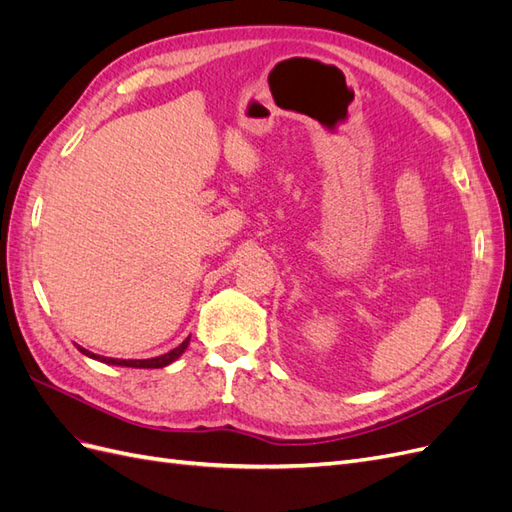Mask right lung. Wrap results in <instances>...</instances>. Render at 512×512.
Wrapping results in <instances>:
<instances>
[{"instance_id":"add662e5","label":"right lung","mask_w":512,"mask_h":512,"mask_svg":"<svg viewBox=\"0 0 512 512\" xmlns=\"http://www.w3.org/2000/svg\"><path fill=\"white\" fill-rule=\"evenodd\" d=\"M188 344H190V337L185 339V342L181 344V346H177L175 350H170V352H166V354H162V356H156V359H143V361H123V359H106V356H98V354H91V352H87L85 348H79L83 354H87V356H91V359H98V361H102V363H111V365H121V367H147V369H158V367H166L168 363H173L175 359H179V356L183 354V350L188 348Z\"/></svg>"}]
</instances>
